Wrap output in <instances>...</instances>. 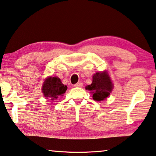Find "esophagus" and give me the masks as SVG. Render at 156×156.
I'll return each mask as SVG.
<instances>
[{"label":"esophagus","instance_id":"esophagus-1","mask_svg":"<svg viewBox=\"0 0 156 156\" xmlns=\"http://www.w3.org/2000/svg\"><path fill=\"white\" fill-rule=\"evenodd\" d=\"M75 87H83V83H78L74 85Z\"/></svg>","mask_w":156,"mask_h":156}]
</instances>
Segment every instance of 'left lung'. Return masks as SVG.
<instances>
[{
  "label": "left lung",
  "instance_id": "obj_1",
  "mask_svg": "<svg viewBox=\"0 0 156 156\" xmlns=\"http://www.w3.org/2000/svg\"><path fill=\"white\" fill-rule=\"evenodd\" d=\"M113 85L106 71L97 72L92 77L91 85L86 86L85 89L91 91L94 101H101L106 99L112 92Z\"/></svg>",
  "mask_w": 156,
  "mask_h": 156
}]
</instances>
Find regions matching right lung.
I'll use <instances>...</instances> for the list:
<instances>
[{
    "label": "right lung",
    "mask_w": 156,
    "mask_h": 156,
    "mask_svg": "<svg viewBox=\"0 0 156 156\" xmlns=\"http://www.w3.org/2000/svg\"><path fill=\"white\" fill-rule=\"evenodd\" d=\"M66 90L67 86L64 85L58 77L47 78L42 86L44 96L47 99L52 101L63 96Z\"/></svg>",
    "instance_id": "right-lung-1"
}]
</instances>
